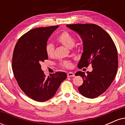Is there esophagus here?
<instances>
[{"mask_svg":"<svg viewBox=\"0 0 125 125\" xmlns=\"http://www.w3.org/2000/svg\"><path fill=\"white\" fill-rule=\"evenodd\" d=\"M67 77H73L74 76V74L73 72H69L67 74Z\"/></svg>","mask_w":125,"mask_h":125,"instance_id":"esophagus-1","label":"esophagus"}]
</instances>
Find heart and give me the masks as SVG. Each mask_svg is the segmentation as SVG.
<instances>
[{
	"label": "heart",
	"instance_id": "1",
	"mask_svg": "<svg viewBox=\"0 0 125 125\" xmlns=\"http://www.w3.org/2000/svg\"><path fill=\"white\" fill-rule=\"evenodd\" d=\"M56 41L68 48L73 49L74 46L75 40L73 36L69 31H64L61 32L57 37ZM45 52L48 57L49 58L53 57L54 53V46L51 43H48L46 45ZM60 65L64 68H71L72 67V62L71 61L65 60V61H61Z\"/></svg>",
	"mask_w": 125,
	"mask_h": 125
}]
</instances>
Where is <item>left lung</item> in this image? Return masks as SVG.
<instances>
[{"label": "left lung", "instance_id": "8db88e82", "mask_svg": "<svg viewBox=\"0 0 125 125\" xmlns=\"http://www.w3.org/2000/svg\"><path fill=\"white\" fill-rule=\"evenodd\" d=\"M66 26L75 31L83 41V52L77 67L82 69L91 64L93 71H79L75 75L83 78L78 90L87 98L94 99L104 94L114 79L118 67L117 49L112 39L101 27L94 24H73Z\"/></svg>", "mask_w": 125, "mask_h": 125}]
</instances>
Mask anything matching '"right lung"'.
Segmentation results:
<instances>
[{"label":"right lung","instance_id":"add662e5","mask_svg":"<svg viewBox=\"0 0 125 125\" xmlns=\"http://www.w3.org/2000/svg\"><path fill=\"white\" fill-rule=\"evenodd\" d=\"M58 27L33 29L21 36L14 49L12 65L14 76L21 90L35 101L50 99L67 77L63 72L46 77L41 69V63L48 59L45 52L47 41Z\"/></svg>","mask_w":125,"mask_h":125}]
</instances>
